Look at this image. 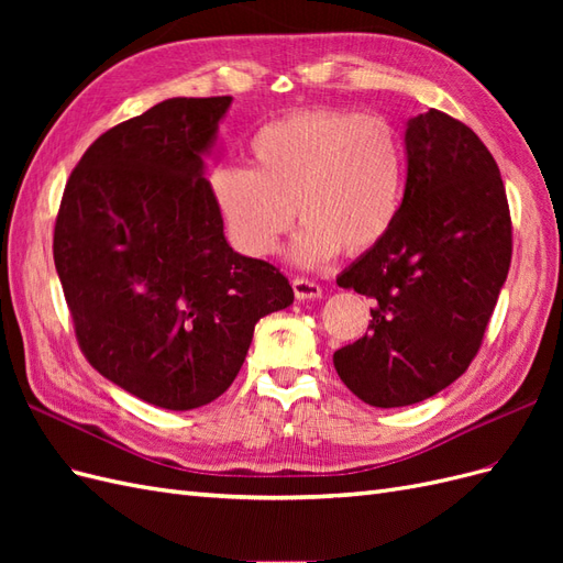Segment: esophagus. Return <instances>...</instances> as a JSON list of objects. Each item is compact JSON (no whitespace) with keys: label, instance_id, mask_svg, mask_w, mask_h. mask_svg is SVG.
<instances>
[{"label":"esophagus","instance_id":"1","mask_svg":"<svg viewBox=\"0 0 563 563\" xmlns=\"http://www.w3.org/2000/svg\"><path fill=\"white\" fill-rule=\"evenodd\" d=\"M294 294L298 300H317L321 298V286L317 282H310V279H294Z\"/></svg>","mask_w":563,"mask_h":563}]
</instances>
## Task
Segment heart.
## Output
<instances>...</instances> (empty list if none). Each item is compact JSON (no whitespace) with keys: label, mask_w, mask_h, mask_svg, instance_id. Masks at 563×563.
I'll return each instance as SVG.
<instances>
[{"label":"heart","mask_w":563,"mask_h":563,"mask_svg":"<svg viewBox=\"0 0 563 563\" xmlns=\"http://www.w3.org/2000/svg\"><path fill=\"white\" fill-rule=\"evenodd\" d=\"M253 166L225 164L211 174V195L232 244L265 258L294 225L302 265L360 255L395 225L404 195V147L383 117L347 110L288 114L255 131ZM297 211L294 212L292 209Z\"/></svg>","instance_id":"1"}]
</instances>
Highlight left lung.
Instances as JSON below:
<instances>
[{
  "instance_id": "1",
  "label": "left lung",
  "mask_w": 563,
  "mask_h": 563,
  "mask_svg": "<svg viewBox=\"0 0 563 563\" xmlns=\"http://www.w3.org/2000/svg\"><path fill=\"white\" fill-rule=\"evenodd\" d=\"M404 145L395 225L335 279L373 298L371 331L340 347L333 366L378 408L424 401L463 376L512 261L505 185L479 135L430 110L408 119Z\"/></svg>"
}]
</instances>
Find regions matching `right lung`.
<instances>
[{
  "label": "right lung",
  "mask_w": 563,
  "mask_h": 563,
  "mask_svg": "<svg viewBox=\"0 0 563 563\" xmlns=\"http://www.w3.org/2000/svg\"><path fill=\"white\" fill-rule=\"evenodd\" d=\"M232 96L168 98L84 152L65 185L54 261L89 364L152 406L211 404L261 317L288 308L282 272L236 253L203 157Z\"/></svg>",
  "instance_id": "obj_1"
}]
</instances>
